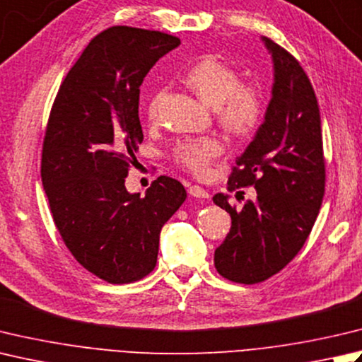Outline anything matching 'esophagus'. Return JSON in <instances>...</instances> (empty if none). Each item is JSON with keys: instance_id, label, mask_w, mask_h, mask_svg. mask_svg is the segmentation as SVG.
I'll return each instance as SVG.
<instances>
[{"instance_id": "obj_1", "label": "esophagus", "mask_w": 362, "mask_h": 362, "mask_svg": "<svg viewBox=\"0 0 362 362\" xmlns=\"http://www.w3.org/2000/svg\"><path fill=\"white\" fill-rule=\"evenodd\" d=\"M188 194L191 197H199V199H207V197H209L207 191H205L204 188H201L199 185H191L188 188Z\"/></svg>"}]
</instances>
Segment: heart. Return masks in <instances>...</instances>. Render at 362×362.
Instances as JSON below:
<instances>
[{"label":"heart","mask_w":362,"mask_h":362,"mask_svg":"<svg viewBox=\"0 0 362 362\" xmlns=\"http://www.w3.org/2000/svg\"><path fill=\"white\" fill-rule=\"evenodd\" d=\"M185 81L202 100L215 108L216 119L223 129L233 136H250L257 130L264 116V90L256 83H242V75L219 56H205L185 74ZM166 88L155 89L146 103L148 120H157ZM223 143L218 138L183 139L175 144L173 158L180 168L193 175L202 177L219 155Z\"/></svg>","instance_id":"1"}]
</instances>
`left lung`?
<instances>
[{
  "label": "left lung",
  "mask_w": 362,
  "mask_h": 362,
  "mask_svg": "<svg viewBox=\"0 0 362 362\" xmlns=\"http://www.w3.org/2000/svg\"><path fill=\"white\" fill-rule=\"evenodd\" d=\"M274 66L272 100L264 124L229 175L228 189L254 187L256 201L242 210L218 193L230 230L215 251L216 272L240 284L279 273L306 242L325 194L320 111L313 84L286 48L264 37Z\"/></svg>",
  "instance_id": "8db88e82"
}]
</instances>
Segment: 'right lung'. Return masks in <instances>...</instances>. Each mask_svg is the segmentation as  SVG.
<instances>
[{"label": "right lung", "instance_id": "1", "mask_svg": "<svg viewBox=\"0 0 362 362\" xmlns=\"http://www.w3.org/2000/svg\"><path fill=\"white\" fill-rule=\"evenodd\" d=\"M179 45L171 34L108 28L69 70L49 111L40 175L54 226L78 264L110 284L153 270L163 224L187 199L182 183L168 175L144 197L125 188L144 138L139 86Z\"/></svg>", "mask_w": 362, "mask_h": 362}]
</instances>
